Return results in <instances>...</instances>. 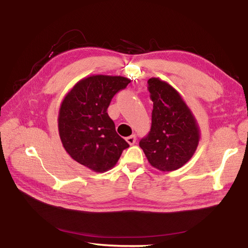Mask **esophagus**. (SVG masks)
<instances>
[{"instance_id":"1","label":"esophagus","mask_w":248,"mask_h":248,"mask_svg":"<svg viewBox=\"0 0 248 248\" xmlns=\"http://www.w3.org/2000/svg\"><path fill=\"white\" fill-rule=\"evenodd\" d=\"M126 141L128 142V144H129L130 146H132V145L136 144L137 138H136V136H130V137H128V138H126Z\"/></svg>"}]
</instances>
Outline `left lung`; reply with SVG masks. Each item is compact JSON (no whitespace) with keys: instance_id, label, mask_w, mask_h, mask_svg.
I'll list each match as a JSON object with an SVG mask.
<instances>
[{"instance_id":"obj_1","label":"left lung","mask_w":248,"mask_h":248,"mask_svg":"<svg viewBox=\"0 0 248 248\" xmlns=\"http://www.w3.org/2000/svg\"><path fill=\"white\" fill-rule=\"evenodd\" d=\"M148 86L153 101L152 125L140 147L153 168L176 170L196 152L201 138L199 125L182 96L169 82L152 78Z\"/></svg>"}]
</instances>
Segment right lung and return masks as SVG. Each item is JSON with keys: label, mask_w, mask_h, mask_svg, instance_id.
<instances>
[{"label": "right lung", "mask_w": 248, "mask_h": 248, "mask_svg": "<svg viewBox=\"0 0 248 248\" xmlns=\"http://www.w3.org/2000/svg\"><path fill=\"white\" fill-rule=\"evenodd\" d=\"M130 82L124 77L97 74L80 79L66 94L58 117L59 136L72 159L96 172L116 166L129 145L108 115L111 98Z\"/></svg>", "instance_id": "1"}]
</instances>
